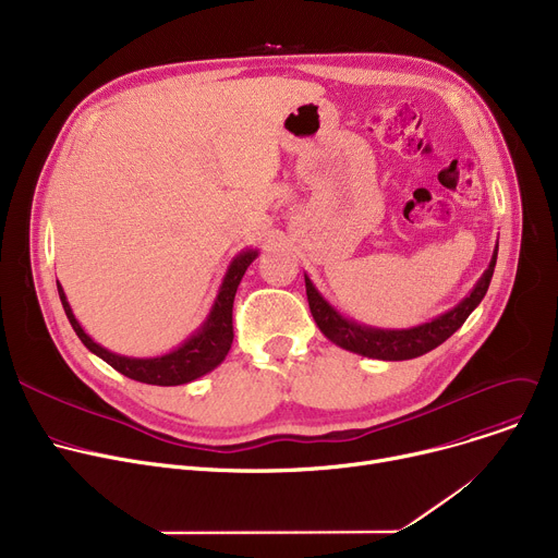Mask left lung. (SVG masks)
<instances>
[{"instance_id":"left-lung-1","label":"left lung","mask_w":558,"mask_h":558,"mask_svg":"<svg viewBox=\"0 0 558 558\" xmlns=\"http://www.w3.org/2000/svg\"><path fill=\"white\" fill-rule=\"evenodd\" d=\"M495 262H497V246L493 251L488 269L477 280L471 294H468L450 312L432 318L429 324L407 328V330L371 328V326L357 324V320H350V318L341 316L324 296L318 294V289L305 276L307 303H310V312L316 320L318 330L324 332L332 343H337L339 348H345V350H350V353H357V355L373 357V360H389V362L414 360V357L429 353V350H434L436 345H441L448 337H452L463 326V320L471 316V312L486 296L493 271H495Z\"/></svg>"}]
</instances>
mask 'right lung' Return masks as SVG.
Masks as SVG:
<instances>
[{
  "instance_id": "right-lung-1",
  "label": "right lung",
  "mask_w": 558,
  "mask_h": 558,
  "mask_svg": "<svg viewBox=\"0 0 558 558\" xmlns=\"http://www.w3.org/2000/svg\"><path fill=\"white\" fill-rule=\"evenodd\" d=\"M257 257V251L246 248L238 257L230 262V267L226 271V278L219 287V294L215 299V305L205 318V324L175 350L160 357H126V355H117L93 341L85 335L76 316L72 314V307L65 299L63 287L58 284V296H61L63 310L70 318V324L83 345L101 357L106 364H110L114 371H120L122 375L137 379V383L144 385H158V387H175V385H187L192 379L210 373L217 368L230 350L232 343V303L234 294H238V287L248 269V264Z\"/></svg>"
}]
</instances>
